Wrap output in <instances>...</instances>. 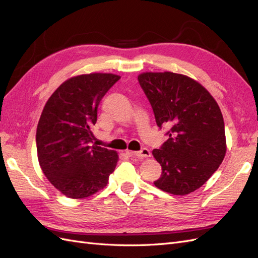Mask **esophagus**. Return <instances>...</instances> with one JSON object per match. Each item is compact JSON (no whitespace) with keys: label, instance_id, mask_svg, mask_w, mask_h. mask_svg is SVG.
Masks as SVG:
<instances>
[{"label":"esophagus","instance_id":"34e87169","mask_svg":"<svg viewBox=\"0 0 258 258\" xmlns=\"http://www.w3.org/2000/svg\"><path fill=\"white\" fill-rule=\"evenodd\" d=\"M127 154L131 155V156H137V157L140 158H148L151 157V152L147 150V148H143L140 152H131V151H127Z\"/></svg>","mask_w":258,"mask_h":258}]
</instances>
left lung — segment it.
<instances>
[{
	"mask_svg": "<svg viewBox=\"0 0 258 258\" xmlns=\"http://www.w3.org/2000/svg\"><path fill=\"white\" fill-rule=\"evenodd\" d=\"M138 80L157 126H171L169 139L153 151L162 168L154 184L166 192L185 196L200 188L225 157L227 146L221 108L204 86L186 75L144 72Z\"/></svg>",
	"mask_w": 258,
	"mask_h": 258,
	"instance_id": "obj_1",
	"label": "left lung"
}]
</instances>
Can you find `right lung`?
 <instances>
[{
    "instance_id": "right-lung-1",
    "label": "right lung",
    "mask_w": 258,
    "mask_h": 258,
    "mask_svg": "<svg viewBox=\"0 0 258 258\" xmlns=\"http://www.w3.org/2000/svg\"><path fill=\"white\" fill-rule=\"evenodd\" d=\"M119 79L112 73L73 76L43 108L36 129L38 162L48 181L69 198L83 199L103 189L116 168L117 152L88 143L100 101Z\"/></svg>"
}]
</instances>
